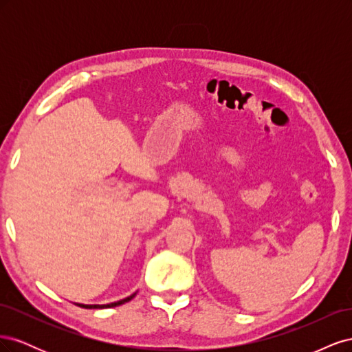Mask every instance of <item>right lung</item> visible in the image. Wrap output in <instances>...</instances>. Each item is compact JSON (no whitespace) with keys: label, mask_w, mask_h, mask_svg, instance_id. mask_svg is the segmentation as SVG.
<instances>
[{"label":"right lung","mask_w":352,"mask_h":352,"mask_svg":"<svg viewBox=\"0 0 352 352\" xmlns=\"http://www.w3.org/2000/svg\"><path fill=\"white\" fill-rule=\"evenodd\" d=\"M136 295V292H133L132 295H129V296H126V298H123V300H120V301H116V302H110V304H78L79 307H83V308H111V307H117V305H122V304H124V302H127V301H131L132 298Z\"/></svg>","instance_id":"obj_1"}]
</instances>
